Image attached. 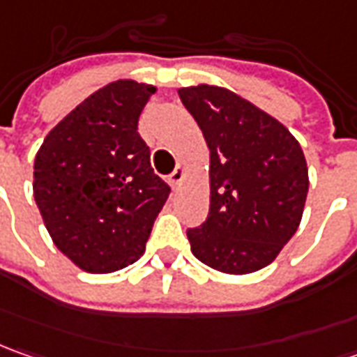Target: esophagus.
<instances>
[{
  "label": "esophagus",
  "instance_id": "1",
  "mask_svg": "<svg viewBox=\"0 0 357 357\" xmlns=\"http://www.w3.org/2000/svg\"><path fill=\"white\" fill-rule=\"evenodd\" d=\"M183 178H185V172H183V167L178 166L174 172H172V174H169V178L167 179H169V185H172L174 190H178L179 183L183 181Z\"/></svg>",
  "mask_w": 357,
  "mask_h": 357
}]
</instances>
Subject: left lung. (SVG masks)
Instances as JSON below:
<instances>
[{
	"instance_id": "8db88e82",
	"label": "left lung",
	"mask_w": 357,
	"mask_h": 357,
	"mask_svg": "<svg viewBox=\"0 0 357 357\" xmlns=\"http://www.w3.org/2000/svg\"><path fill=\"white\" fill-rule=\"evenodd\" d=\"M209 148V213L188 229L203 264L247 275L271 264L301 225L308 167L277 118L221 86L179 89Z\"/></svg>"
}]
</instances>
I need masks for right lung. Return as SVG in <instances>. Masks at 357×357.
I'll return each instance as SVG.
<instances>
[{"label": "right lung", "instance_id": "1", "mask_svg": "<svg viewBox=\"0 0 357 357\" xmlns=\"http://www.w3.org/2000/svg\"><path fill=\"white\" fill-rule=\"evenodd\" d=\"M155 86L114 80L47 134L33 166V195L56 249L105 275L136 263L169 185L150 166L138 118Z\"/></svg>", "mask_w": 357, "mask_h": 357}]
</instances>
